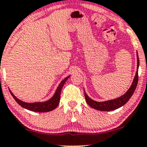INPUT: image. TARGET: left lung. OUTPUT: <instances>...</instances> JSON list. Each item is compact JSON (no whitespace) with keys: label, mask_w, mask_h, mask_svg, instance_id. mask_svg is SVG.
Listing matches in <instances>:
<instances>
[{"label":"left lung","mask_w":147,"mask_h":147,"mask_svg":"<svg viewBox=\"0 0 147 147\" xmlns=\"http://www.w3.org/2000/svg\"><path fill=\"white\" fill-rule=\"evenodd\" d=\"M137 71L135 74V76L134 78L133 82H132L131 87L128 89V90L121 97H118V98L111 99V100L105 101V102H96V101L92 100V99L90 98L87 94L85 92V98H86V101L88 105L92 108L94 109L99 110V111H113V110L117 109L120 108L122 106L125 105L132 95L133 94L134 92H135V89H136L137 83H138V69L139 65H140V60H139L138 54L137 53Z\"/></svg>","instance_id":"left-lung-1"}]
</instances>
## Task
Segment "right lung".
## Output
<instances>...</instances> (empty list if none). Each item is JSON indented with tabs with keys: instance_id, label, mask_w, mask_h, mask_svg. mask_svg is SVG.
<instances>
[{
	"instance_id": "right-lung-1",
	"label": "right lung",
	"mask_w": 147,
	"mask_h": 147,
	"mask_svg": "<svg viewBox=\"0 0 147 147\" xmlns=\"http://www.w3.org/2000/svg\"><path fill=\"white\" fill-rule=\"evenodd\" d=\"M70 77V76L66 77L64 80H62V81L61 82L60 84L59 85V86L57 87L56 90V92H55V94L53 95V97L51 99H50L49 100L46 101V102H34V103H27V102H24L21 101L20 99H17L12 92L10 91L12 96L13 97V98L15 99V101L19 104L21 107H22L23 108L26 109L30 110V111H36V112H48L50 111H53L54 110L58 105L59 103V101H60V93L61 88H62L63 86L64 85V83H66L68 78Z\"/></svg>"
}]
</instances>
